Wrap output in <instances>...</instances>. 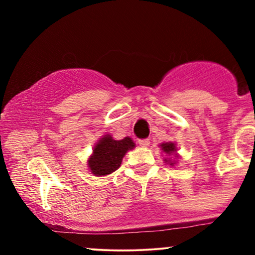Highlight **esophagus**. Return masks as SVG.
Returning <instances> with one entry per match:
<instances>
[{
    "label": "esophagus",
    "mask_w": 255,
    "mask_h": 255,
    "mask_svg": "<svg viewBox=\"0 0 255 255\" xmlns=\"http://www.w3.org/2000/svg\"><path fill=\"white\" fill-rule=\"evenodd\" d=\"M137 142H139V145L141 146V147H147V146H150V139H140Z\"/></svg>",
    "instance_id": "obj_1"
}]
</instances>
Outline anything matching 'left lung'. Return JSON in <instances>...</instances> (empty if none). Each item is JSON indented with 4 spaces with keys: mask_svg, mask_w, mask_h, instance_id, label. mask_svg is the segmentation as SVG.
I'll return each instance as SVG.
<instances>
[{
    "mask_svg": "<svg viewBox=\"0 0 255 255\" xmlns=\"http://www.w3.org/2000/svg\"><path fill=\"white\" fill-rule=\"evenodd\" d=\"M159 147H160V150H162L163 153L166 156V158H164V162L168 163V164H170L171 166H174L175 164H176L178 157H180V154L177 153L176 144L172 141L162 142V144L159 145Z\"/></svg>",
    "mask_w": 255,
    "mask_h": 255,
    "instance_id": "obj_1",
    "label": "left lung"
}]
</instances>
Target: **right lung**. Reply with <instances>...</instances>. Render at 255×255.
<instances>
[{"label":"right lung","mask_w":255,"mask_h":255,"mask_svg":"<svg viewBox=\"0 0 255 255\" xmlns=\"http://www.w3.org/2000/svg\"><path fill=\"white\" fill-rule=\"evenodd\" d=\"M135 147L131 137L115 140L110 134H105L96 142L92 154L87 159L89 170L95 176H107L121 166L125 154Z\"/></svg>","instance_id":"right-lung-1"}]
</instances>
